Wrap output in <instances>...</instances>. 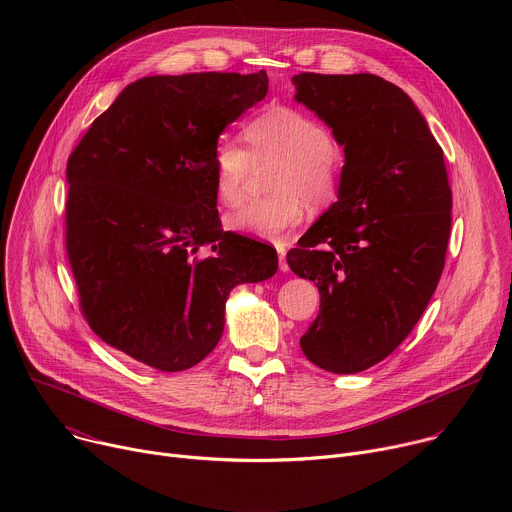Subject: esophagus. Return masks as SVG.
I'll return each instance as SVG.
<instances>
[{"mask_svg":"<svg viewBox=\"0 0 512 512\" xmlns=\"http://www.w3.org/2000/svg\"><path fill=\"white\" fill-rule=\"evenodd\" d=\"M285 253H287V249H285L283 245H277V255H279V269H281V271H289V265H287Z\"/></svg>","mask_w":512,"mask_h":512,"instance_id":"1","label":"esophagus"}]
</instances>
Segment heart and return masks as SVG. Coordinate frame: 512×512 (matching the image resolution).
I'll list each match as a JSON object with an SVG mask.
<instances>
[{
	"instance_id": "1",
	"label": "heart",
	"mask_w": 512,
	"mask_h": 512,
	"mask_svg": "<svg viewBox=\"0 0 512 512\" xmlns=\"http://www.w3.org/2000/svg\"><path fill=\"white\" fill-rule=\"evenodd\" d=\"M249 152L233 139L216 145L212 158L214 190L227 206L241 202L251 160L279 158L271 180L273 196L251 200L227 214L229 231L281 243L302 225L308 198L326 204L336 196L340 152L330 131L314 117L291 109L273 107L245 127Z\"/></svg>"
}]
</instances>
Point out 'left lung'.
Wrapping results in <instances>:
<instances>
[{"label": "left lung", "mask_w": 512, "mask_h": 512, "mask_svg": "<svg viewBox=\"0 0 512 512\" xmlns=\"http://www.w3.org/2000/svg\"><path fill=\"white\" fill-rule=\"evenodd\" d=\"M291 83L344 148L338 200L287 253L320 291L300 346L316 367L352 375L387 358L425 312L446 263L452 188L440 143L393 83L367 72Z\"/></svg>", "instance_id": "1"}]
</instances>
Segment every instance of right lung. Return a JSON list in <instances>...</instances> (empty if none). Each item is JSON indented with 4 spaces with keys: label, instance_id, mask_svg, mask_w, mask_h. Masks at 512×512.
<instances>
[{
    "label": "right lung",
    "instance_id": "1",
    "mask_svg": "<svg viewBox=\"0 0 512 512\" xmlns=\"http://www.w3.org/2000/svg\"><path fill=\"white\" fill-rule=\"evenodd\" d=\"M267 87L265 70L143 77L68 158L66 253L83 316L152 369L206 358L231 289L277 271L273 247L223 231L212 174L218 135Z\"/></svg>",
    "mask_w": 512,
    "mask_h": 512
}]
</instances>
